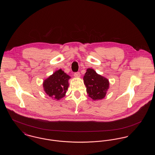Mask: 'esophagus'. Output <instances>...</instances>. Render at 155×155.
<instances>
[{
    "mask_svg": "<svg viewBox=\"0 0 155 155\" xmlns=\"http://www.w3.org/2000/svg\"><path fill=\"white\" fill-rule=\"evenodd\" d=\"M74 75L75 78H79V77H81V74H80V73L79 72H78V73H75Z\"/></svg>",
    "mask_w": 155,
    "mask_h": 155,
    "instance_id": "1",
    "label": "esophagus"
}]
</instances>
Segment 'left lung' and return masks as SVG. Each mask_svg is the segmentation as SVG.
Masks as SVG:
<instances>
[{
    "instance_id": "1",
    "label": "left lung",
    "mask_w": 155,
    "mask_h": 155,
    "mask_svg": "<svg viewBox=\"0 0 155 155\" xmlns=\"http://www.w3.org/2000/svg\"><path fill=\"white\" fill-rule=\"evenodd\" d=\"M89 97L94 101L103 99L109 88V80L98 74L92 68H88L83 78Z\"/></svg>"
}]
</instances>
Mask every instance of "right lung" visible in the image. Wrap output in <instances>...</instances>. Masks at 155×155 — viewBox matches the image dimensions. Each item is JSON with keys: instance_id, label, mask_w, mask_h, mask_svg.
Instances as JSON below:
<instances>
[{"instance_id": "right-lung-1", "label": "right lung", "mask_w": 155, "mask_h": 155, "mask_svg": "<svg viewBox=\"0 0 155 155\" xmlns=\"http://www.w3.org/2000/svg\"><path fill=\"white\" fill-rule=\"evenodd\" d=\"M70 78L71 77L61 69L56 70L44 81L43 87L45 92L54 99L60 100L66 95Z\"/></svg>"}]
</instances>
